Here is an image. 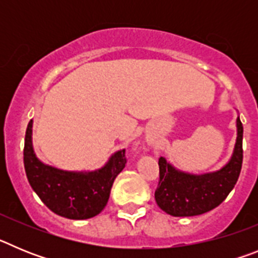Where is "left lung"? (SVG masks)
<instances>
[{
    "label": "left lung",
    "mask_w": 258,
    "mask_h": 258,
    "mask_svg": "<svg viewBox=\"0 0 258 258\" xmlns=\"http://www.w3.org/2000/svg\"><path fill=\"white\" fill-rule=\"evenodd\" d=\"M243 125L236 117V140L229 161L218 170L208 173L183 172L165 157L159 159L160 182L155 191L159 208L174 217L199 216L218 207L231 192L243 163Z\"/></svg>",
    "instance_id": "left-lung-1"
}]
</instances>
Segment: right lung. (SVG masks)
I'll use <instances>...</instances> for the list:
<instances>
[{"instance_id":"right-lung-1","label":"right lung","mask_w":258,"mask_h":258,"mask_svg":"<svg viewBox=\"0 0 258 258\" xmlns=\"http://www.w3.org/2000/svg\"><path fill=\"white\" fill-rule=\"evenodd\" d=\"M33 120L27 126L24 169L32 190L45 206L70 220H88L101 213L109 199L113 181L125 168V149L113 152L94 170H64L37 157L32 140Z\"/></svg>"}]
</instances>
